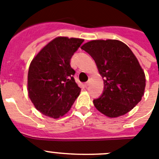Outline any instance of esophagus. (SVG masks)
Segmentation results:
<instances>
[{
	"instance_id": "obj_1",
	"label": "esophagus",
	"mask_w": 159,
	"mask_h": 159,
	"mask_svg": "<svg viewBox=\"0 0 159 159\" xmlns=\"http://www.w3.org/2000/svg\"><path fill=\"white\" fill-rule=\"evenodd\" d=\"M89 85H90V81H88V82H86V83H85V86H86V87H87Z\"/></svg>"
}]
</instances>
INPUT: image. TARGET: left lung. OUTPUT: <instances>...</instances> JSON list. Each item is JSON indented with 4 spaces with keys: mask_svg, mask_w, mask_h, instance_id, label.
<instances>
[{
    "mask_svg": "<svg viewBox=\"0 0 159 159\" xmlns=\"http://www.w3.org/2000/svg\"><path fill=\"white\" fill-rule=\"evenodd\" d=\"M81 48L91 56L103 78V91L93 102L97 110L113 118L126 114L141 100L145 77L129 47L116 39L92 40Z\"/></svg>",
    "mask_w": 159,
    "mask_h": 159,
    "instance_id": "8db88e82",
    "label": "left lung"
}]
</instances>
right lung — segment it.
I'll return each mask as SVG.
<instances>
[{"mask_svg": "<svg viewBox=\"0 0 159 159\" xmlns=\"http://www.w3.org/2000/svg\"><path fill=\"white\" fill-rule=\"evenodd\" d=\"M83 39H54L37 54L28 71V94L42 114L59 118L67 113L81 88L75 82L70 60Z\"/></svg>", "mask_w": 159, "mask_h": 159, "instance_id": "obj_1", "label": "right lung"}]
</instances>
